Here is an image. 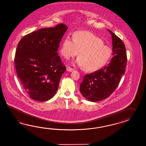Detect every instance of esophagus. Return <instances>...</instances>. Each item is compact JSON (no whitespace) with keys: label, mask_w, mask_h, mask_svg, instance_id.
<instances>
[{"label":"esophagus","mask_w":146,"mask_h":146,"mask_svg":"<svg viewBox=\"0 0 146 146\" xmlns=\"http://www.w3.org/2000/svg\"><path fill=\"white\" fill-rule=\"evenodd\" d=\"M67 70L68 71H69V72H72V71L74 70V69H72V68H71L70 67H68L67 68Z\"/></svg>","instance_id":"esophagus-1"}]
</instances>
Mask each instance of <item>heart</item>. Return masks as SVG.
<instances>
[{
    "instance_id": "b5f03b06",
    "label": "heart",
    "mask_w": 146,
    "mask_h": 146,
    "mask_svg": "<svg viewBox=\"0 0 146 146\" xmlns=\"http://www.w3.org/2000/svg\"><path fill=\"white\" fill-rule=\"evenodd\" d=\"M75 62L87 71H94L103 67L112 56V50L104 44L100 38L88 31L76 32L73 40L69 36L64 39L60 52L66 59L77 55Z\"/></svg>"
}]
</instances>
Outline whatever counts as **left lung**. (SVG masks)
<instances>
[{"label": "left lung", "instance_id": "left-lung-1", "mask_svg": "<svg viewBox=\"0 0 146 146\" xmlns=\"http://www.w3.org/2000/svg\"><path fill=\"white\" fill-rule=\"evenodd\" d=\"M108 30L112 36L113 57L107 66L85 75L80 85L83 97L90 102L102 101L109 97L125 72L127 57L125 45L120 38Z\"/></svg>", "mask_w": 146, "mask_h": 146}]
</instances>
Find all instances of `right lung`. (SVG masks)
I'll use <instances>...</instances> for the list:
<instances>
[{
    "mask_svg": "<svg viewBox=\"0 0 146 146\" xmlns=\"http://www.w3.org/2000/svg\"><path fill=\"white\" fill-rule=\"evenodd\" d=\"M67 29L60 24L27 34L19 42L16 70L23 89L34 100L48 101L56 93L66 69L57 51Z\"/></svg>",
    "mask_w": 146,
    "mask_h": 146,
    "instance_id": "obj_1",
    "label": "right lung"
}]
</instances>
